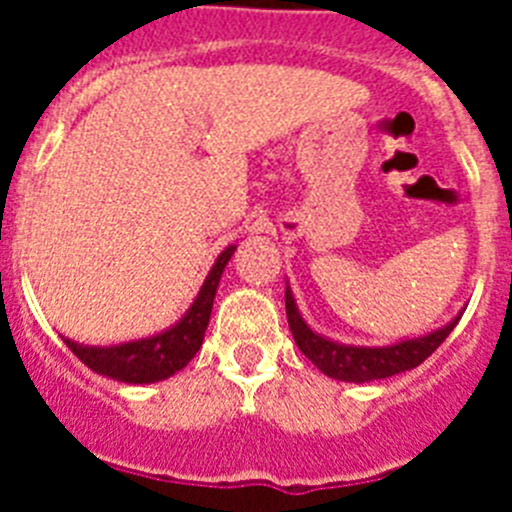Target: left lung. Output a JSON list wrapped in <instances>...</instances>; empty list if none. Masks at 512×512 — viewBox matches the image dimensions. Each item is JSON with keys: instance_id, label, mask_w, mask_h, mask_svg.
<instances>
[{"instance_id": "obj_1", "label": "left lung", "mask_w": 512, "mask_h": 512, "mask_svg": "<svg viewBox=\"0 0 512 512\" xmlns=\"http://www.w3.org/2000/svg\"><path fill=\"white\" fill-rule=\"evenodd\" d=\"M284 305H287L289 330H292V336H295V343L300 346L302 354L318 366L320 372L333 379H341V382H372V379H384L392 377V374L408 372L413 366L423 364L446 341L454 325L459 323V318H456L446 328L433 330L431 336L413 338V341H402L387 348H356L341 346V343H333L328 338L318 336V333H312L305 325V320L300 318L289 287L284 292Z\"/></svg>"}]
</instances>
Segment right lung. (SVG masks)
Instances as JSON below:
<instances>
[{"label": "right lung", "mask_w": 512, "mask_h": 512, "mask_svg": "<svg viewBox=\"0 0 512 512\" xmlns=\"http://www.w3.org/2000/svg\"><path fill=\"white\" fill-rule=\"evenodd\" d=\"M233 251L235 248L230 246L217 256L215 266H212L205 284H202L200 295H197L194 305L189 307L182 323H176L174 328H169L161 336L146 338V341L122 343V346L112 348L79 346V343L69 341V338H63V341L74 351V356L81 364L89 366L92 372L117 379V382L148 384L171 377L179 369H184L194 359V354L200 351L207 323H210L217 284H220L223 269L230 261V256H233Z\"/></svg>", "instance_id": "obj_1"}]
</instances>
